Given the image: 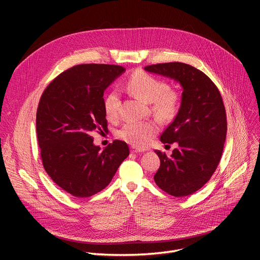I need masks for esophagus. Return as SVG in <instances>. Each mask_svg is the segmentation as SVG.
<instances>
[{
  "instance_id": "esophagus-1",
  "label": "esophagus",
  "mask_w": 260,
  "mask_h": 260,
  "mask_svg": "<svg viewBox=\"0 0 260 260\" xmlns=\"http://www.w3.org/2000/svg\"><path fill=\"white\" fill-rule=\"evenodd\" d=\"M140 152H144V149H141V148H138V147H135V146H132L131 147V153H140Z\"/></svg>"
}]
</instances>
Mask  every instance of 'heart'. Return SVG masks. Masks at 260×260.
Returning <instances> with one entry per match:
<instances>
[{
  "instance_id": "b5f03b06",
  "label": "heart",
  "mask_w": 260,
  "mask_h": 260,
  "mask_svg": "<svg viewBox=\"0 0 260 260\" xmlns=\"http://www.w3.org/2000/svg\"><path fill=\"white\" fill-rule=\"evenodd\" d=\"M126 90L145 103L151 105V111L160 121L167 122L175 118L179 109V93L169 87L161 80L143 71L135 72L125 82ZM120 99L117 91L108 92L103 101L104 112L108 119L114 120L119 115ZM158 132L154 121L128 122L118 132L117 137L135 147H146Z\"/></svg>"
}]
</instances>
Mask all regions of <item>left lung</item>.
Returning <instances> with one entry per match:
<instances>
[{
  "label": "left lung",
  "mask_w": 260,
  "mask_h": 260,
  "mask_svg": "<svg viewBox=\"0 0 260 260\" xmlns=\"http://www.w3.org/2000/svg\"><path fill=\"white\" fill-rule=\"evenodd\" d=\"M144 70L175 79L182 86L179 112L160 137L162 143L177 142L178 147L171 156L155 151L160 168L154 180L172 196H188L210 180L220 162L226 137L222 97L206 74L188 64L160 63Z\"/></svg>",
  "instance_id": "left-lung-1"
}]
</instances>
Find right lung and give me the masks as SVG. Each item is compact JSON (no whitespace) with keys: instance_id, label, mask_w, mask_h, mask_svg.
I'll return each mask as SVG.
<instances>
[{"instance_id":"1","label":"right lung","mask_w":260,"mask_h":260,"mask_svg":"<svg viewBox=\"0 0 260 260\" xmlns=\"http://www.w3.org/2000/svg\"><path fill=\"white\" fill-rule=\"evenodd\" d=\"M124 71L120 65H76L54 78L40 98L36 126L43 167L75 197L105 188L129 155L124 141L115 140L102 151L92 138L107 129L104 90Z\"/></svg>"}]
</instances>
